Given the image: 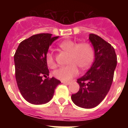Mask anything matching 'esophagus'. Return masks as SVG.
Listing matches in <instances>:
<instances>
[{
    "instance_id": "34e87169",
    "label": "esophagus",
    "mask_w": 128,
    "mask_h": 128,
    "mask_svg": "<svg viewBox=\"0 0 128 128\" xmlns=\"http://www.w3.org/2000/svg\"><path fill=\"white\" fill-rule=\"evenodd\" d=\"M62 83H63L64 84H66V85H68V84H70V82H66V81H62Z\"/></svg>"
}]
</instances>
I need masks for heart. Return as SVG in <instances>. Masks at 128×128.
Masks as SVG:
<instances>
[{"label":"heart","mask_w":128,"mask_h":128,"mask_svg":"<svg viewBox=\"0 0 128 128\" xmlns=\"http://www.w3.org/2000/svg\"><path fill=\"white\" fill-rule=\"evenodd\" d=\"M62 50L70 54L69 65L61 67L54 73L55 78L62 81H69L79 73L78 68L86 70L89 68L94 60V50L89 42L78 43L72 40H66L59 44ZM46 64L49 68L54 69L57 66L54 55L48 52L45 56Z\"/></svg>","instance_id":"obj_1"}]
</instances>
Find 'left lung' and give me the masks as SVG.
Instances as JSON below:
<instances>
[{
	"instance_id": "obj_1",
	"label": "left lung",
	"mask_w": 128,
	"mask_h": 128,
	"mask_svg": "<svg viewBox=\"0 0 128 128\" xmlns=\"http://www.w3.org/2000/svg\"><path fill=\"white\" fill-rule=\"evenodd\" d=\"M95 51V60L84 76L77 80L80 89L71 96L76 106L83 108L97 106L108 93L117 65V56L111 44L94 34L89 36Z\"/></svg>"
}]
</instances>
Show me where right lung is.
<instances>
[{
  "mask_svg": "<svg viewBox=\"0 0 128 128\" xmlns=\"http://www.w3.org/2000/svg\"><path fill=\"white\" fill-rule=\"evenodd\" d=\"M58 38L48 33L33 35L22 41L15 52L17 85L22 97L29 103L38 105L48 102L56 86L61 83L56 78H47L49 70L45 60L49 46Z\"/></svg>",
  "mask_w": 128,
  "mask_h": 128,
  "instance_id": "1",
  "label": "right lung"
}]
</instances>
